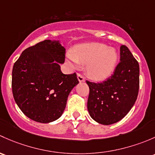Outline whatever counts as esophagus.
<instances>
[{
	"mask_svg": "<svg viewBox=\"0 0 155 155\" xmlns=\"http://www.w3.org/2000/svg\"><path fill=\"white\" fill-rule=\"evenodd\" d=\"M78 81H80V82H84V81H85V79H84V77L82 75V74H81V73H78Z\"/></svg>",
	"mask_w": 155,
	"mask_h": 155,
	"instance_id": "esophagus-1",
	"label": "esophagus"
}]
</instances>
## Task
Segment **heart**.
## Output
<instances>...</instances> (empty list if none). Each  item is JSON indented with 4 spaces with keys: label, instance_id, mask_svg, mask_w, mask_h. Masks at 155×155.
I'll return each mask as SVG.
<instances>
[{
    "label": "heart",
    "instance_id": "1",
    "mask_svg": "<svg viewBox=\"0 0 155 155\" xmlns=\"http://www.w3.org/2000/svg\"><path fill=\"white\" fill-rule=\"evenodd\" d=\"M68 58L74 63L78 61L87 64V71L91 78L101 80L107 78L114 71L118 61L117 51L101 43L80 45L74 50V55Z\"/></svg>",
    "mask_w": 155,
    "mask_h": 155
}]
</instances>
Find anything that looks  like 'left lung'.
Masks as SVG:
<instances>
[{"mask_svg":"<svg viewBox=\"0 0 155 155\" xmlns=\"http://www.w3.org/2000/svg\"><path fill=\"white\" fill-rule=\"evenodd\" d=\"M120 60L113 74L100 83L87 81L89 88L87 108L98 123H116L127 114L137 98L140 66L127 46L121 45Z\"/></svg>","mask_w":155,"mask_h":155,"instance_id":"obj_1","label":"left lung"}]
</instances>
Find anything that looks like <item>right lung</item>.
Here are the masks:
<instances>
[{"mask_svg":"<svg viewBox=\"0 0 155 155\" xmlns=\"http://www.w3.org/2000/svg\"><path fill=\"white\" fill-rule=\"evenodd\" d=\"M65 51L58 42L44 40L25 49L14 63V99L32 120L48 123L59 119L70 92L79 83L75 72L65 74L60 70Z\"/></svg>","mask_w":155,"mask_h":155,"instance_id":"right-lung-1","label":"right lung"}]
</instances>
